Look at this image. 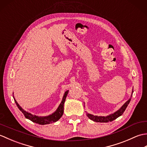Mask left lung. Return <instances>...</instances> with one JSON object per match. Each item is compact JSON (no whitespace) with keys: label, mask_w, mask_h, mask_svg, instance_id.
Wrapping results in <instances>:
<instances>
[{"label":"left lung","mask_w":147,"mask_h":147,"mask_svg":"<svg viewBox=\"0 0 147 147\" xmlns=\"http://www.w3.org/2000/svg\"><path fill=\"white\" fill-rule=\"evenodd\" d=\"M132 93H133V91L132 92ZM131 98H130L125 104L122 106L119 110H118L117 112H114V114L107 115V116H97V115H93L90 114H86V115L91 120L95 122H98V123H108V122H111L115 120V119H117V117L121 116V115L123 114V112L126 110L127 106L129 104V103L131 100Z\"/></svg>","instance_id":"obj_1"}]
</instances>
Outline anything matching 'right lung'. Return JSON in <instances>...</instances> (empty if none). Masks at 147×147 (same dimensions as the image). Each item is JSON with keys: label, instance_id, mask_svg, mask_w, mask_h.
I'll return each instance as SVG.
<instances>
[{"label": "right lung", "instance_id": "right-lung-1", "mask_svg": "<svg viewBox=\"0 0 147 147\" xmlns=\"http://www.w3.org/2000/svg\"><path fill=\"white\" fill-rule=\"evenodd\" d=\"M67 93H68V90L65 92L63 98H62V100L61 103V104L59 105L57 111H56L54 113H53L52 114L48 115V116H46V117H40V116H38V115H35L30 113H28V112H27L26 111L23 110V109L20 107V105L18 104V102H16V100L14 98V100L16 102V104L18 106V107L22 112H23V114H24V115L25 116L26 118L32 121V122H33V123L42 124V125H44V124L55 123V122L57 121L59 119L62 117V115H63V112H64V104L65 100V98H66Z\"/></svg>", "mask_w": 147, "mask_h": 147}]
</instances>
